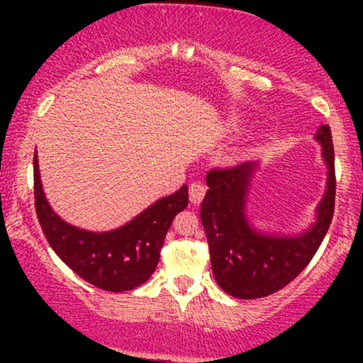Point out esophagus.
Returning a JSON list of instances; mask_svg holds the SVG:
<instances>
[{"label":"esophagus","instance_id":"esophagus-1","mask_svg":"<svg viewBox=\"0 0 363 363\" xmlns=\"http://www.w3.org/2000/svg\"><path fill=\"white\" fill-rule=\"evenodd\" d=\"M206 194V187L203 182H191L189 184V199L193 205H199Z\"/></svg>","mask_w":363,"mask_h":363}]
</instances>
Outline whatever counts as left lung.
<instances>
[{"instance_id": "1", "label": "left lung", "mask_w": 363, "mask_h": 363, "mask_svg": "<svg viewBox=\"0 0 363 363\" xmlns=\"http://www.w3.org/2000/svg\"><path fill=\"white\" fill-rule=\"evenodd\" d=\"M326 165V189L314 211V222L297 234L257 228L251 222L247 199L259 162H245L206 176L201 223L210 247L211 268L218 286L235 298L268 297L281 290L309 264L323 242L335 211V150L328 124L318 128Z\"/></svg>"}]
</instances>
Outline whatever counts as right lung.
Listing matches in <instances>:
<instances>
[{"label": "right lung", "instance_id": "1", "mask_svg": "<svg viewBox=\"0 0 363 363\" xmlns=\"http://www.w3.org/2000/svg\"><path fill=\"white\" fill-rule=\"evenodd\" d=\"M35 211L54 252L90 285L126 291L143 285L155 272L174 216L189 201L187 186L157 199L129 222L106 232L80 228L61 218L45 198L39 158L34 155Z\"/></svg>", "mask_w": 363, "mask_h": 363}]
</instances>
